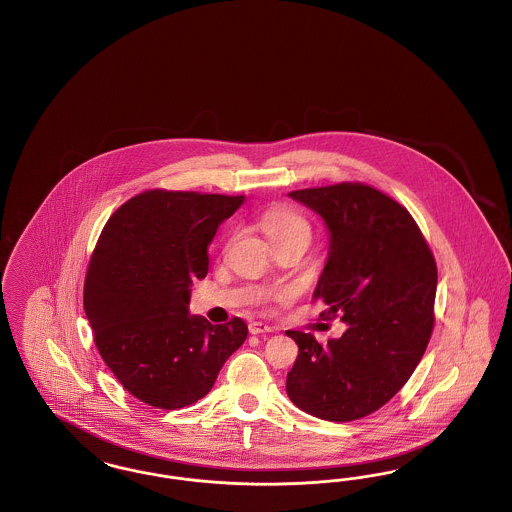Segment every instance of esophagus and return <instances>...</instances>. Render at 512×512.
<instances>
[{"label":"esophagus","mask_w":512,"mask_h":512,"mask_svg":"<svg viewBox=\"0 0 512 512\" xmlns=\"http://www.w3.org/2000/svg\"><path fill=\"white\" fill-rule=\"evenodd\" d=\"M267 332H272V328L265 324V322H251L249 324V334H253V336H257V334H267Z\"/></svg>","instance_id":"obj_1"}]
</instances>
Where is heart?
Returning <instances> with one entry per match:
<instances>
[{"label":"heart","instance_id":"b5f03b06","mask_svg":"<svg viewBox=\"0 0 512 512\" xmlns=\"http://www.w3.org/2000/svg\"><path fill=\"white\" fill-rule=\"evenodd\" d=\"M259 228L267 236L272 247L286 244H311L313 240V226L307 217H303L293 207H274L259 220ZM278 293L274 290H259L255 293V303L267 305L274 301Z\"/></svg>","mask_w":512,"mask_h":512}]
</instances>
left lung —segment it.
<instances>
[{
	"label": "left lung",
	"mask_w": 512,
	"mask_h": 512,
	"mask_svg": "<svg viewBox=\"0 0 512 512\" xmlns=\"http://www.w3.org/2000/svg\"><path fill=\"white\" fill-rule=\"evenodd\" d=\"M290 197L330 230L315 299L328 307L320 317H340L347 330L326 343L288 330L299 355L286 391L293 405L322 420H359L407 384L428 347L436 259L411 213L368 184L340 182Z\"/></svg>",
	"instance_id": "8db88e82"
}]
</instances>
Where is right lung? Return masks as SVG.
Here are the masks:
<instances>
[{"label": "right lung", "mask_w": 512, "mask_h": 512, "mask_svg": "<svg viewBox=\"0 0 512 512\" xmlns=\"http://www.w3.org/2000/svg\"><path fill=\"white\" fill-rule=\"evenodd\" d=\"M245 195L146 190L105 222L84 280V311L101 359L122 388L155 409L205 397L247 326L188 315L207 247Z\"/></svg>", "instance_id": "1"}]
</instances>
